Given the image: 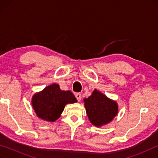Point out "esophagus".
<instances>
[{"label": "esophagus", "mask_w": 158, "mask_h": 158, "mask_svg": "<svg viewBox=\"0 0 158 158\" xmlns=\"http://www.w3.org/2000/svg\"><path fill=\"white\" fill-rule=\"evenodd\" d=\"M75 97L77 98V100H78V102H80V100H81V93H76Z\"/></svg>", "instance_id": "esophagus-1"}]
</instances>
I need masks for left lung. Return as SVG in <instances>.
<instances>
[{
  "mask_svg": "<svg viewBox=\"0 0 158 158\" xmlns=\"http://www.w3.org/2000/svg\"><path fill=\"white\" fill-rule=\"evenodd\" d=\"M84 106L87 116L96 127L110 123L118 114V105L103 93L96 89L88 98H84Z\"/></svg>",
  "mask_w": 158,
  "mask_h": 158,
  "instance_id": "8db88e82",
  "label": "left lung"
}]
</instances>
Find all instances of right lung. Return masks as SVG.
Listing matches in <instances>:
<instances>
[{"instance_id":"obj_1","label":"right lung","mask_w":158,"mask_h":158,"mask_svg":"<svg viewBox=\"0 0 158 158\" xmlns=\"http://www.w3.org/2000/svg\"><path fill=\"white\" fill-rule=\"evenodd\" d=\"M77 102L71 91L60 90L59 85L53 84L33 96L32 106L39 118L53 122L60 118L67 104Z\"/></svg>"}]
</instances>
